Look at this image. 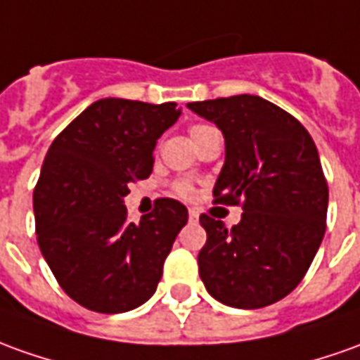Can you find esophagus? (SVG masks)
<instances>
[{
    "mask_svg": "<svg viewBox=\"0 0 360 360\" xmlns=\"http://www.w3.org/2000/svg\"><path fill=\"white\" fill-rule=\"evenodd\" d=\"M188 217H190V221H198L200 213H198V210H194V207H192V210L188 212Z\"/></svg>",
    "mask_w": 360,
    "mask_h": 360,
    "instance_id": "34e87169",
    "label": "esophagus"
}]
</instances>
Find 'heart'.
Here are the masks:
<instances>
[{
    "label": "heart",
    "mask_w": 360,
    "mask_h": 360,
    "mask_svg": "<svg viewBox=\"0 0 360 360\" xmlns=\"http://www.w3.org/2000/svg\"><path fill=\"white\" fill-rule=\"evenodd\" d=\"M213 131H215V129L210 127V125H194V127L190 129V137L194 139V143H198L200 139L205 137V135H210ZM174 190L180 195H192V186L188 184V182H176Z\"/></svg>",
    "instance_id": "obj_1"
}]
</instances>
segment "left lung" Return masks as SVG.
<instances>
[{
	"instance_id": "obj_1",
	"label": "left lung",
	"mask_w": 360,
	"mask_h": 360,
	"mask_svg": "<svg viewBox=\"0 0 360 360\" xmlns=\"http://www.w3.org/2000/svg\"><path fill=\"white\" fill-rule=\"evenodd\" d=\"M188 108L215 123L225 139L215 204L243 207L231 229L200 215L207 233L198 255L200 278L225 306H270L302 282L326 235L329 190L316 143L298 119L259 96Z\"/></svg>"
}]
</instances>
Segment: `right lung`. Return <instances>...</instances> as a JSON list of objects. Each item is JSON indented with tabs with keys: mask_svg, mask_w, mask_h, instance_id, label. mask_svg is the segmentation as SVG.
<instances>
[{
	"mask_svg": "<svg viewBox=\"0 0 360 360\" xmlns=\"http://www.w3.org/2000/svg\"><path fill=\"white\" fill-rule=\"evenodd\" d=\"M178 117L174 101L98 100L44 156L33 192L37 241L60 288L84 308L123 314L155 294L188 210L160 198L131 223L123 198L150 176L156 139Z\"/></svg>",
	"mask_w": 360,
	"mask_h": 360,
	"instance_id": "right-lung-1",
	"label": "right lung"
}]
</instances>
